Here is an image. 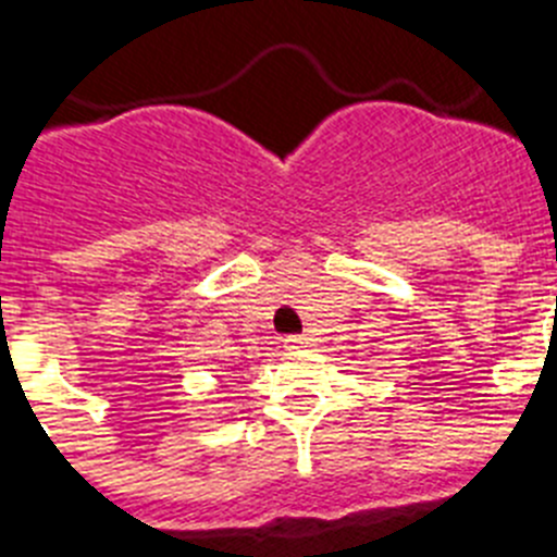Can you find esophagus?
<instances>
[{
    "label": "esophagus",
    "mask_w": 557,
    "mask_h": 557,
    "mask_svg": "<svg viewBox=\"0 0 557 557\" xmlns=\"http://www.w3.org/2000/svg\"><path fill=\"white\" fill-rule=\"evenodd\" d=\"M282 343H284V348L295 351V348H301L304 343H307V337H304V334H287V337H284Z\"/></svg>",
    "instance_id": "1"
}]
</instances>
